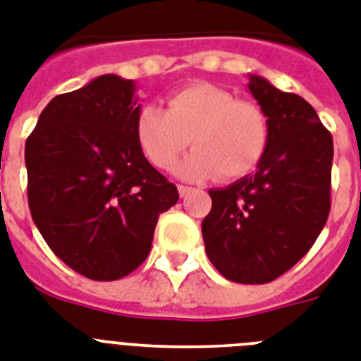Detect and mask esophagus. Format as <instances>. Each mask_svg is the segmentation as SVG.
Listing matches in <instances>:
<instances>
[{
  "instance_id": "1",
  "label": "esophagus",
  "mask_w": 361,
  "mask_h": 361,
  "mask_svg": "<svg viewBox=\"0 0 361 361\" xmlns=\"http://www.w3.org/2000/svg\"><path fill=\"white\" fill-rule=\"evenodd\" d=\"M178 190H180V196L183 198V196L190 195L192 192V187H187V185H178Z\"/></svg>"
}]
</instances>
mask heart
<instances>
[{
	"mask_svg": "<svg viewBox=\"0 0 361 361\" xmlns=\"http://www.w3.org/2000/svg\"><path fill=\"white\" fill-rule=\"evenodd\" d=\"M135 137L146 159L171 171L189 142L196 150L180 166L190 180L250 174L269 146L271 124L254 102L237 99L213 83H192L166 99V109L146 105L135 120Z\"/></svg>",
	"mask_w": 361,
	"mask_h": 361,
	"instance_id": "b5f03b06",
	"label": "heart"
}]
</instances>
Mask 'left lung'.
<instances>
[{
  "mask_svg": "<svg viewBox=\"0 0 361 361\" xmlns=\"http://www.w3.org/2000/svg\"><path fill=\"white\" fill-rule=\"evenodd\" d=\"M271 124L256 174L209 190L202 235L209 262L237 283H269L302 259L330 213L334 142L306 99L250 75Z\"/></svg>",
  "mask_w": 361,
  "mask_h": 361,
  "instance_id": "obj_1",
  "label": "left lung"
}]
</instances>
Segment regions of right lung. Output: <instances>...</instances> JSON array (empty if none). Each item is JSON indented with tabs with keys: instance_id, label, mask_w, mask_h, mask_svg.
<instances>
[{
	"instance_id": "right-lung-1",
	"label": "right lung",
	"mask_w": 361,
	"mask_h": 361,
	"mask_svg": "<svg viewBox=\"0 0 361 361\" xmlns=\"http://www.w3.org/2000/svg\"><path fill=\"white\" fill-rule=\"evenodd\" d=\"M131 79L105 74L55 96L25 140L29 211L44 241L75 272L111 282L152 248L161 213L180 195L135 137Z\"/></svg>"
}]
</instances>
